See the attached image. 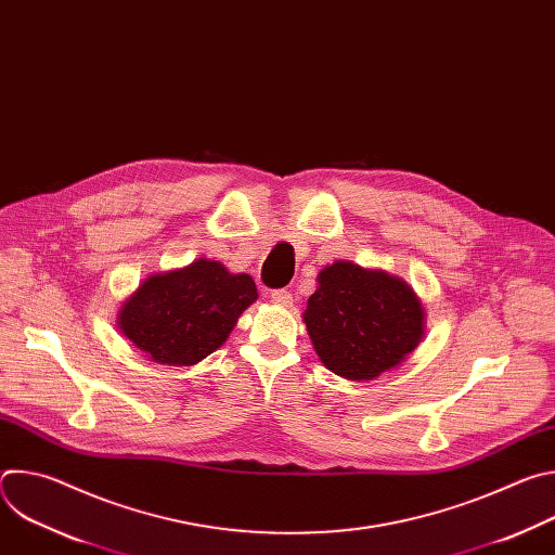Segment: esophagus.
I'll use <instances>...</instances> for the list:
<instances>
[{"label": "esophagus", "mask_w": 555, "mask_h": 555, "mask_svg": "<svg viewBox=\"0 0 555 555\" xmlns=\"http://www.w3.org/2000/svg\"><path fill=\"white\" fill-rule=\"evenodd\" d=\"M272 302H276L279 307H289L292 305V294L287 289H274L272 292Z\"/></svg>", "instance_id": "1"}]
</instances>
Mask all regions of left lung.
I'll list each match as a JSON object with an SVG mask.
<instances>
[{"label": "left lung", "mask_w": 555, "mask_h": 555, "mask_svg": "<svg viewBox=\"0 0 555 555\" xmlns=\"http://www.w3.org/2000/svg\"><path fill=\"white\" fill-rule=\"evenodd\" d=\"M302 321L321 362L358 382L395 369L424 338V307L413 287L351 261L321 270Z\"/></svg>", "instance_id": "8db88e82"}]
</instances>
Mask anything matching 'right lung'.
Here are the masks:
<instances>
[{"label": "right lung", "instance_id": "add662e5", "mask_svg": "<svg viewBox=\"0 0 555 555\" xmlns=\"http://www.w3.org/2000/svg\"><path fill=\"white\" fill-rule=\"evenodd\" d=\"M257 298L253 276L197 259L149 276L120 307L118 330L151 362L191 366L225 343Z\"/></svg>", "mask_w": 555, "mask_h": 555}]
</instances>
